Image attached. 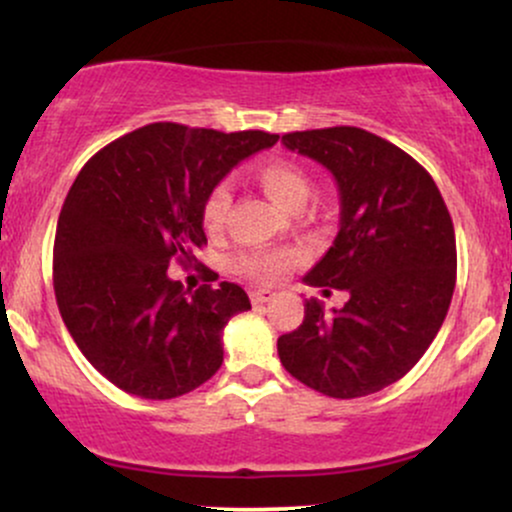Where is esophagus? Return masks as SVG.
<instances>
[{"instance_id": "esophagus-1", "label": "esophagus", "mask_w": 512, "mask_h": 512, "mask_svg": "<svg viewBox=\"0 0 512 512\" xmlns=\"http://www.w3.org/2000/svg\"><path fill=\"white\" fill-rule=\"evenodd\" d=\"M274 298H276V293L272 289H255V291H250V301L255 303V305H264V303L274 301Z\"/></svg>"}]
</instances>
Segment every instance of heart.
I'll list each match as a JSON object with an SVG mask.
<instances>
[{
  "label": "heart",
  "mask_w": 512,
  "mask_h": 512,
  "mask_svg": "<svg viewBox=\"0 0 512 512\" xmlns=\"http://www.w3.org/2000/svg\"><path fill=\"white\" fill-rule=\"evenodd\" d=\"M257 182L262 185V190L274 199L279 207L289 211H301L308 202L310 192H313V182L310 175L305 173L296 163L284 161V158H272V161H264L257 168ZM228 209H231V190H228L226 182H219L209 190V195L204 197L202 204V223L207 231H219L226 221ZM301 262V252L298 250H264V252H250L243 255L236 262V267L243 274H248L250 279L257 281H274L279 279L286 269H291L293 264Z\"/></svg>",
  "instance_id": "1"
}]
</instances>
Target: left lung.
<instances>
[{
	"label": "left lung",
	"instance_id": "1",
	"mask_svg": "<svg viewBox=\"0 0 512 512\" xmlns=\"http://www.w3.org/2000/svg\"><path fill=\"white\" fill-rule=\"evenodd\" d=\"M281 142L322 163L339 187V233L303 281L349 293L332 313L305 301L303 325L276 342L281 366L327 397L373 395L416 366L448 315L450 211L424 166L366 129H308Z\"/></svg>",
	"mask_w": 512,
	"mask_h": 512
}]
</instances>
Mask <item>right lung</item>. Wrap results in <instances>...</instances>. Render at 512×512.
Listing matches in <instances>:
<instances>
[{
    "label": "right lung",
    "mask_w": 512,
    "mask_h": 512,
    "mask_svg": "<svg viewBox=\"0 0 512 512\" xmlns=\"http://www.w3.org/2000/svg\"><path fill=\"white\" fill-rule=\"evenodd\" d=\"M276 139L154 122L110 142L76 175L57 221L52 284L81 354L120 390L173 399L221 368V332L250 310L248 293L231 281L187 293L168 264L195 260L207 245L204 197Z\"/></svg>",
    "instance_id": "add662e5"
}]
</instances>
